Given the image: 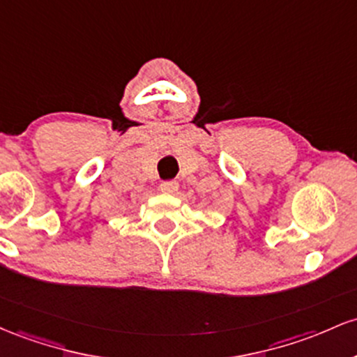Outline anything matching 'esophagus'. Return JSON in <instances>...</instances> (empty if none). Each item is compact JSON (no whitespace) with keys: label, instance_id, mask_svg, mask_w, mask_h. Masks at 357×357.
Returning <instances> with one entry per match:
<instances>
[{"label":"esophagus","instance_id":"esophagus-1","mask_svg":"<svg viewBox=\"0 0 357 357\" xmlns=\"http://www.w3.org/2000/svg\"><path fill=\"white\" fill-rule=\"evenodd\" d=\"M160 190L167 192V194H175L178 190V182L177 180H167V182L160 183Z\"/></svg>","mask_w":357,"mask_h":357}]
</instances>
